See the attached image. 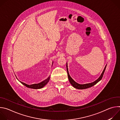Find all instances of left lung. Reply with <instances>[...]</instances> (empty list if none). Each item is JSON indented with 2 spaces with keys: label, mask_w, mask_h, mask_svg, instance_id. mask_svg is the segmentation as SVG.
I'll use <instances>...</instances> for the list:
<instances>
[{
  "label": "left lung",
  "mask_w": 120,
  "mask_h": 120,
  "mask_svg": "<svg viewBox=\"0 0 120 120\" xmlns=\"http://www.w3.org/2000/svg\"><path fill=\"white\" fill-rule=\"evenodd\" d=\"M106 65L107 64L105 65L104 69L102 71V73L101 74V75L100 76V77L97 79L95 81L91 82V83H85V84H79L77 82H75L70 76L69 74V72H68V66H67V63H66V69H67V75H68V79H69V81L70 82V83L72 84V86L77 89H87L88 88H90L94 85L95 84H96L97 82H98L102 78V76H103V75L104 74L105 71V70L106 67Z\"/></svg>",
  "instance_id": "1"
}]
</instances>
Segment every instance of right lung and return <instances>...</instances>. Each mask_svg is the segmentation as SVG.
Segmentation results:
<instances>
[{
    "mask_svg": "<svg viewBox=\"0 0 120 120\" xmlns=\"http://www.w3.org/2000/svg\"><path fill=\"white\" fill-rule=\"evenodd\" d=\"M53 64V62L52 63V64ZM50 76H48V77L44 80L43 81L41 82H39V83H35V84H30V85H29V84H26V83H24L23 82H22L21 81H19L22 84H23L24 85H25V86H26V87H28V88H31V89H41V88H43L45 85L48 83V82H49V80H50Z\"/></svg>",
    "mask_w": 120,
    "mask_h": 120,
    "instance_id": "obj_1",
    "label": "right lung"
}]
</instances>
